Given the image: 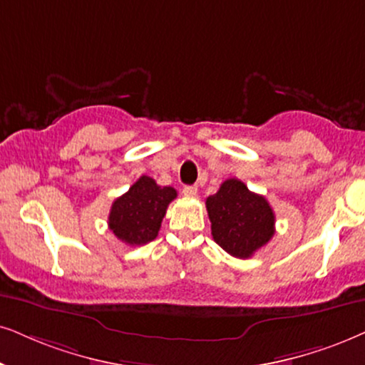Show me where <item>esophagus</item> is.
Returning <instances> with one entry per match:
<instances>
[{
    "label": "esophagus",
    "instance_id": "esophagus-1",
    "mask_svg": "<svg viewBox=\"0 0 365 365\" xmlns=\"http://www.w3.org/2000/svg\"><path fill=\"white\" fill-rule=\"evenodd\" d=\"M197 192H198V188L195 185L183 187V195H187V197H195Z\"/></svg>",
    "mask_w": 365,
    "mask_h": 365
}]
</instances>
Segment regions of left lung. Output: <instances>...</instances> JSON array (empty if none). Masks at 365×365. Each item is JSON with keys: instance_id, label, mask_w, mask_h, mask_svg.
<instances>
[{"instance_id": "left-lung-1", "label": "left lung", "mask_w": 365, "mask_h": 365, "mask_svg": "<svg viewBox=\"0 0 365 365\" xmlns=\"http://www.w3.org/2000/svg\"><path fill=\"white\" fill-rule=\"evenodd\" d=\"M214 241L239 259H247L274 236V212L262 195L241 180L229 178L205 202Z\"/></svg>"}]
</instances>
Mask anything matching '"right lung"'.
Listing matches in <instances>:
<instances>
[{
    "mask_svg": "<svg viewBox=\"0 0 365 365\" xmlns=\"http://www.w3.org/2000/svg\"><path fill=\"white\" fill-rule=\"evenodd\" d=\"M173 198H177L175 188L156 185L153 178L143 175L124 195L113 202L109 229L128 246L148 244L158 236L161 220Z\"/></svg>",
    "mask_w": 365,
    "mask_h": 365,
    "instance_id": "1",
    "label": "right lung"
}]
</instances>
